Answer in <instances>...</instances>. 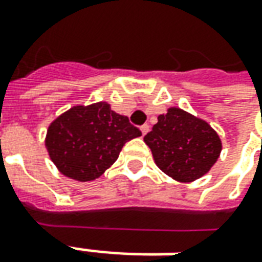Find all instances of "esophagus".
<instances>
[{
  "label": "esophagus",
  "instance_id": "esophagus-1",
  "mask_svg": "<svg viewBox=\"0 0 262 262\" xmlns=\"http://www.w3.org/2000/svg\"><path fill=\"white\" fill-rule=\"evenodd\" d=\"M140 130H142V135H143V136H145L146 133H147V132H149V124H143V126H142V127H140Z\"/></svg>",
  "mask_w": 262,
  "mask_h": 262
}]
</instances>
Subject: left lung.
I'll use <instances>...</instances> for the list:
<instances>
[{"label":"left lung","instance_id":"left-lung-1","mask_svg":"<svg viewBox=\"0 0 262 262\" xmlns=\"http://www.w3.org/2000/svg\"><path fill=\"white\" fill-rule=\"evenodd\" d=\"M155 163L178 182H193L220 158L222 143L211 124L179 107H169L145 136Z\"/></svg>","mask_w":262,"mask_h":262}]
</instances>
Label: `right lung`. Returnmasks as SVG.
Segmentation results:
<instances>
[{
  "label": "right lung",
  "instance_id": "right-lung-1",
  "mask_svg": "<svg viewBox=\"0 0 262 262\" xmlns=\"http://www.w3.org/2000/svg\"><path fill=\"white\" fill-rule=\"evenodd\" d=\"M142 136L129 119L106 101L73 106L50 123L46 147L64 176L89 182L104 173L119 158L126 142Z\"/></svg>",
  "mask_w": 262,
  "mask_h": 262
}]
</instances>
